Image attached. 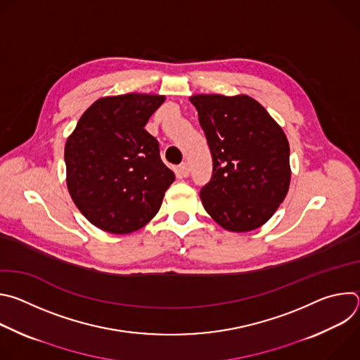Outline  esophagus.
<instances>
[{"label":"esophagus","mask_w":360,"mask_h":360,"mask_svg":"<svg viewBox=\"0 0 360 360\" xmlns=\"http://www.w3.org/2000/svg\"><path fill=\"white\" fill-rule=\"evenodd\" d=\"M178 172H179V175H181L182 178H186V176L189 175V172H191V168H189V165H188L186 162H182V164L178 167Z\"/></svg>","instance_id":"34e87169"}]
</instances>
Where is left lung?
Here are the masks:
<instances>
[{
  "label": "left lung",
  "mask_w": 360,
  "mask_h": 360,
  "mask_svg": "<svg viewBox=\"0 0 360 360\" xmlns=\"http://www.w3.org/2000/svg\"><path fill=\"white\" fill-rule=\"evenodd\" d=\"M207 135L214 172L200 189L203 208L229 232L265 225L290 185L289 142L282 127L249 95L189 96Z\"/></svg>",
  "instance_id": "1"
}]
</instances>
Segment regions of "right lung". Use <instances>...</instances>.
Instances as JSON below:
<instances>
[{"label":"right lung","mask_w":360,"mask_h":360,"mask_svg":"<svg viewBox=\"0 0 360 360\" xmlns=\"http://www.w3.org/2000/svg\"><path fill=\"white\" fill-rule=\"evenodd\" d=\"M164 101L165 95L139 92L102 96L68 136L67 188L94 226L125 235L158 214L175 174L145 125Z\"/></svg>","instance_id":"add662e5"}]
</instances>
